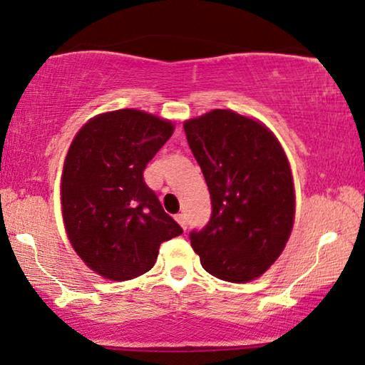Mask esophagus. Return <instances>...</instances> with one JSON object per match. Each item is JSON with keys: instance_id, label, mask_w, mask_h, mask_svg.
Masks as SVG:
<instances>
[{"instance_id": "1", "label": "esophagus", "mask_w": 365, "mask_h": 365, "mask_svg": "<svg viewBox=\"0 0 365 365\" xmlns=\"http://www.w3.org/2000/svg\"><path fill=\"white\" fill-rule=\"evenodd\" d=\"M176 220H178V223H179V225H181L184 230H186L187 228V222H186V215H184V214H178L176 215Z\"/></svg>"}]
</instances>
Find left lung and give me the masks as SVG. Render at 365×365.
I'll return each mask as SVG.
<instances>
[{"label":"left lung","instance_id":"8db88e82","mask_svg":"<svg viewBox=\"0 0 365 365\" xmlns=\"http://www.w3.org/2000/svg\"><path fill=\"white\" fill-rule=\"evenodd\" d=\"M212 199L210 220L190 245L207 272L228 282L264 274L285 248L295 215L290 166L261 122L215 109L184 122Z\"/></svg>","mask_w":365,"mask_h":365}]
</instances>
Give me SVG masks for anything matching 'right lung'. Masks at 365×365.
Here are the masks:
<instances>
[{
	"label": "right lung",
	"instance_id": "1",
	"mask_svg": "<svg viewBox=\"0 0 365 365\" xmlns=\"http://www.w3.org/2000/svg\"><path fill=\"white\" fill-rule=\"evenodd\" d=\"M170 120L137 109L106 112L76 133L61 175V212L70 243L110 280L142 276L160 245L182 233L143 179L173 135Z\"/></svg>",
	"mask_w": 365,
	"mask_h": 365
}]
</instances>
